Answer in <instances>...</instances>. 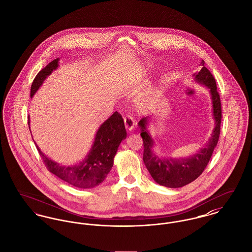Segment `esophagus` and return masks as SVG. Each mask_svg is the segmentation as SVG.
I'll return each instance as SVG.
<instances>
[{"mask_svg":"<svg viewBox=\"0 0 252 252\" xmlns=\"http://www.w3.org/2000/svg\"><path fill=\"white\" fill-rule=\"evenodd\" d=\"M124 124H125V128L128 130V131H132L134 130V118L127 116L124 118Z\"/></svg>","mask_w":252,"mask_h":252,"instance_id":"esophagus-1","label":"esophagus"}]
</instances>
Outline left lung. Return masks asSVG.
Masks as SVG:
<instances>
[{"label":"left lung","mask_w":252,"mask_h":252,"mask_svg":"<svg viewBox=\"0 0 252 252\" xmlns=\"http://www.w3.org/2000/svg\"><path fill=\"white\" fill-rule=\"evenodd\" d=\"M200 65L201 70L198 73L195 72L192 76L194 77L195 82L205 86L209 91L212 103L214 129L207 142L200 148L199 151L188 157L182 158L159 156L154 151L156 142L148 130L150 118H143L138 122V127L141 131L140 135L144 145V164L157 184L169 188L183 187L195 181L206 167L218 143L221 120L220 99L213 75L204 67L203 60H201Z\"/></svg>","instance_id":"left-lung-1"}]
</instances>
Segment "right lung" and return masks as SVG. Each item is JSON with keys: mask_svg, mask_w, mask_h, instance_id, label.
I'll return each mask as SVG.
<instances>
[{"mask_svg": "<svg viewBox=\"0 0 252 252\" xmlns=\"http://www.w3.org/2000/svg\"><path fill=\"white\" fill-rule=\"evenodd\" d=\"M59 60V58L54 59L36 75L31 88L32 98L51 72L58 68ZM30 123L31 118L29 117V127L31 129ZM126 136L127 133L123 118L116 112L99 126L90 151L79 163L72 165L60 164L47 157L38 145L34 143L46 166L52 174L68 185L81 189H88L94 188L105 181L114 165V158L118 147Z\"/></svg>", "mask_w": 252, "mask_h": 252, "instance_id": "add662e5", "label": "right lung"}]
</instances>
